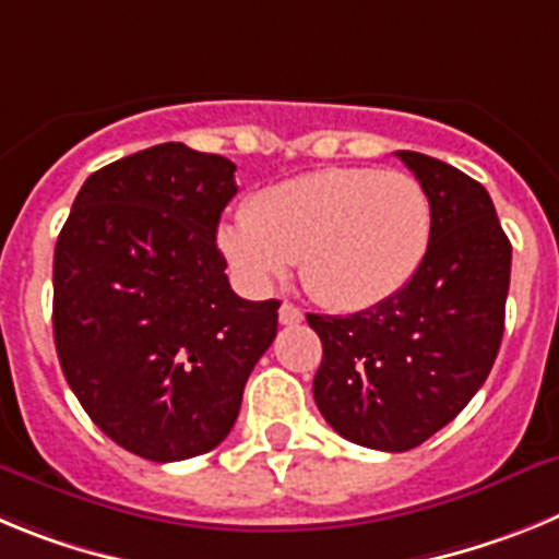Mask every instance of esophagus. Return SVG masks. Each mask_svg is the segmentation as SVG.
Returning a JSON list of instances; mask_svg holds the SVG:
<instances>
[{
	"mask_svg": "<svg viewBox=\"0 0 559 559\" xmlns=\"http://www.w3.org/2000/svg\"><path fill=\"white\" fill-rule=\"evenodd\" d=\"M302 319H305L302 310L296 308V305H290V302L280 305V324H288V328H294V324H299Z\"/></svg>",
	"mask_w": 559,
	"mask_h": 559,
	"instance_id": "34e87169",
	"label": "esophagus"
}]
</instances>
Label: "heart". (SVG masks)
Masks as SVG:
<instances>
[{
  "mask_svg": "<svg viewBox=\"0 0 559 559\" xmlns=\"http://www.w3.org/2000/svg\"><path fill=\"white\" fill-rule=\"evenodd\" d=\"M431 226V199L408 173L322 167L257 192L221 246L249 283H276L296 260L316 302L364 310L406 288Z\"/></svg>",
  "mask_w": 559,
  "mask_h": 559,
  "instance_id": "obj_1",
  "label": "heart"
}]
</instances>
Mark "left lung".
<instances>
[{"mask_svg": "<svg viewBox=\"0 0 559 559\" xmlns=\"http://www.w3.org/2000/svg\"><path fill=\"white\" fill-rule=\"evenodd\" d=\"M397 156L431 199L426 260L374 308L308 313L324 349L316 406L344 439L389 453L423 445L481 389L501 347L512 265L490 192L426 153Z\"/></svg>", "mask_w": 559, "mask_h": 559, "instance_id": "left-lung-1", "label": "left lung"}]
</instances>
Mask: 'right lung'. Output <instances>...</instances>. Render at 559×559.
Instances as JSON below:
<instances>
[{"instance_id": "right-lung-1", "label": "right lung", "mask_w": 559, "mask_h": 559, "mask_svg": "<svg viewBox=\"0 0 559 559\" xmlns=\"http://www.w3.org/2000/svg\"><path fill=\"white\" fill-rule=\"evenodd\" d=\"M235 170L165 142L83 181L52 260V335L97 428L151 462L201 456L235 426L276 338V299L231 290L218 251Z\"/></svg>"}]
</instances>
